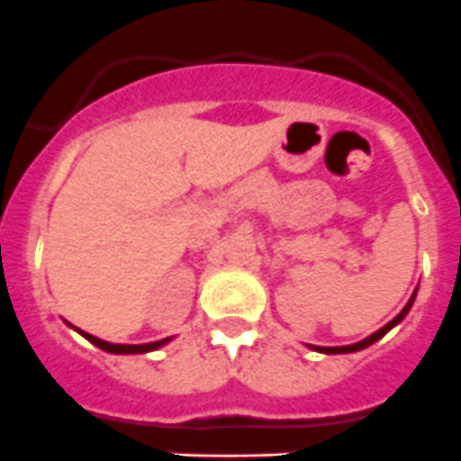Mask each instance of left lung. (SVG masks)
<instances>
[{
  "label": "left lung",
  "instance_id": "1",
  "mask_svg": "<svg viewBox=\"0 0 461 461\" xmlns=\"http://www.w3.org/2000/svg\"><path fill=\"white\" fill-rule=\"evenodd\" d=\"M414 294H417V293H414ZM414 294H412V297H410V302L405 303V308H403V311L399 312V315L394 317V320H392V321H387V324L383 326V329H378L376 333H372V335H369V338L360 339V342H356V344H349V347H312V344H311V349H315V351H321V354H351V351H360V349H365V347H369V344H374V342H376V339H381L383 335L387 333V330H390V329H394V326L399 324V321L403 320L405 315H408V311H410V308H412Z\"/></svg>",
  "mask_w": 461,
  "mask_h": 461
}]
</instances>
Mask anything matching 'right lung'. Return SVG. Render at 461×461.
<instances>
[{
    "label": "right lung",
    "instance_id": "add662e5",
    "mask_svg": "<svg viewBox=\"0 0 461 461\" xmlns=\"http://www.w3.org/2000/svg\"><path fill=\"white\" fill-rule=\"evenodd\" d=\"M78 333L83 335V338H87L92 344H96L98 349L107 351V354H146V351L159 349L162 344H167L168 339H171V338H164V339H158V342H149V344H112V342H105V339L94 338V335L85 333V330H80V329H78Z\"/></svg>",
    "mask_w": 461,
    "mask_h": 461
}]
</instances>
